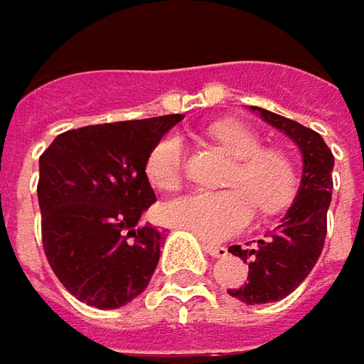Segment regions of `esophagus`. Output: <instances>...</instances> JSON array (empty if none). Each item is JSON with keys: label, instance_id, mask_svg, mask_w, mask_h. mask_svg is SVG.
Returning <instances> with one entry per match:
<instances>
[{"label": "esophagus", "instance_id": "esophagus-1", "mask_svg": "<svg viewBox=\"0 0 364 364\" xmlns=\"http://www.w3.org/2000/svg\"><path fill=\"white\" fill-rule=\"evenodd\" d=\"M203 250H205L210 257H213V259H222V257L228 255V248H226V246L212 245V242H203Z\"/></svg>", "mask_w": 364, "mask_h": 364}]
</instances>
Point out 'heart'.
<instances>
[{"mask_svg":"<svg viewBox=\"0 0 364 364\" xmlns=\"http://www.w3.org/2000/svg\"><path fill=\"white\" fill-rule=\"evenodd\" d=\"M208 132L238 161L228 179V187L234 189L183 193L163 203L161 215L168 226L215 242L248 226L252 203L264 213L285 208L295 193L297 175L285 152L262 149L261 136L236 119L215 122ZM144 171L156 189L168 191L179 185L183 171L179 134H165L152 146Z\"/></svg>","mask_w":364,"mask_h":364,"instance_id":"1","label":"heart"}]
</instances>
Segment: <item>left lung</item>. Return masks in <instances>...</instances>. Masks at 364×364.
<instances>
[{
    "label": "left lung",
    "instance_id": "obj_1",
    "mask_svg": "<svg viewBox=\"0 0 364 364\" xmlns=\"http://www.w3.org/2000/svg\"><path fill=\"white\" fill-rule=\"evenodd\" d=\"M250 109L289 136L304 156V173L295 201L271 236L250 248L230 246L232 255L248 262V283L238 289H228V293L255 306L287 297L320 259L326 240V215L332 201L334 154L326 146L324 138L311 128L262 107L250 105Z\"/></svg>",
    "mask_w": 364,
    "mask_h": 364
}]
</instances>
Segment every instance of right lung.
Wrapping results in <instances>:
<instances>
[{
    "mask_svg": "<svg viewBox=\"0 0 364 364\" xmlns=\"http://www.w3.org/2000/svg\"><path fill=\"white\" fill-rule=\"evenodd\" d=\"M181 114L63 132L40 156L42 246L79 301L116 309L149 287L161 232L140 215L156 201L146 156Z\"/></svg>",
    "mask_w": 364,
    "mask_h": 364,
    "instance_id": "right-lung-1",
    "label": "right lung"
}]
</instances>
